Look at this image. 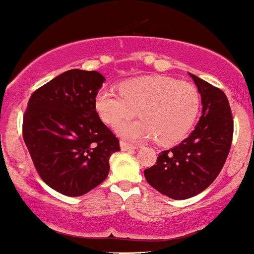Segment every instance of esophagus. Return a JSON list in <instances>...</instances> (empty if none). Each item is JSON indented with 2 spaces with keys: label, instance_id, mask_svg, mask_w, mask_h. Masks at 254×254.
I'll list each match as a JSON object with an SVG mask.
<instances>
[{
  "label": "esophagus",
  "instance_id": "34e87169",
  "mask_svg": "<svg viewBox=\"0 0 254 254\" xmlns=\"http://www.w3.org/2000/svg\"><path fill=\"white\" fill-rule=\"evenodd\" d=\"M120 146H121V150L122 151H128V150H134L136 149V146L132 144H128L126 141H121L120 142Z\"/></svg>",
  "mask_w": 254,
  "mask_h": 254
}]
</instances>
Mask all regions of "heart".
<instances>
[{"mask_svg":"<svg viewBox=\"0 0 254 254\" xmlns=\"http://www.w3.org/2000/svg\"><path fill=\"white\" fill-rule=\"evenodd\" d=\"M119 92L101 89L95 109L105 125L119 126L135 115L140 120L119 127L124 138L140 140L155 136L161 145H172L186 136L194 124L200 96L194 85L167 76H144L120 85Z\"/></svg>","mask_w":254,"mask_h":254,"instance_id":"1","label":"heart"}]
</instances>
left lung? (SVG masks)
Wrapping results in <instances>:
<instances>
[{
  "label": "left lung",
  "instance_id": "obj_1",
  "mask_svg": "<svg viewBox=\"0 0 254 254\" xmlns=\"http://www.w3.org/2000/svg\"><path fill=\"white\" fill-rule=\"evenodd\" d=\"M201 97L203 112L189 138L162 151L155 165L144 170L146 181L162 194L192 198L206 190L223 168L233 140L232 110L222 90L190 74Z\"/></svg>",
  "mask_w": 254,
  "mask_h": 254
}]
</instances>
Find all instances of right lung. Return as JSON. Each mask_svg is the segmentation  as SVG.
Returning a JSON list of instances; mask_svg holds the SVG:
<instances>
[{
    "label": "right lung",
    "instance_id": "1",
    "mask_svg": "<svg viewBox=\"0 0 254 254\" xmlns=\"http://www.w3.org/2000/svg\"><path fill=\"white\" fill-rule=\"evenodd\" d=\"M105 78L70 69L36 90L22 121V136L42 180L56 192L79 196L101 185L116 135L99 119L95 97Z\"/></svg>",
    "mask_w": 254,
    "mask_h": 254
}]
</instances>
